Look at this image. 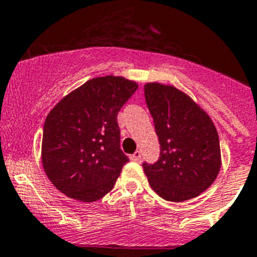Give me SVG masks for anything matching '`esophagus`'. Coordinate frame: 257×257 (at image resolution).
Here are the masks:
<instances>
[{
	"mask_svg": "<svg viewBox=\"0 0 257 257\" xmlns=\"http://www.w3.org/2000/svg\"><path fill=\"white\" fill-rule=\"evenodd\" d=\"M141 157H142V153H141L140 151H136V152L131 156V160L132 161H140Z\"/></svg>",
	"mask_w": 257,
	"mask_h": 257,
	"instance_id": "1",
	"label": "esophagus"
}]
</instances>
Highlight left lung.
Wrapping results in <instances>:
<instances>
[{"instance_id":"left-lung-1","label":"left lung","mask_w":257,"mask_h":257,"mask_svg":"<svg viewBox=\"0 0 257 257\" xmlns=\"http://www.w3.org/2000/svg\"><path fill=\"white\" fill-rule=\"evenodd\" d=\"M145 97L161 146L158 161L143 164L151 188L175 203L200 195L214 183L222 165L214 123L175 86L148 82Z\"/></svg>"}]
</instances>
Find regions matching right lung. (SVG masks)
Returning <instances> with one entry per match:
<instances>
[{
	"instance_id": "add662e5",
	"label": "right lung",
	"mask_w": 257,
	"mask_h": 257,
	"mask_svg": "<svg viewBox=\"0 0 257 257\" xmlns=\"http://www.w3.org/2000/svg\"><path fill=\"white\" fill-rule=\"evenodd\" d=\"M138 88L121 76L88 80L48 114L42 162L50 183L68 198L96 201L109 193L129 161L120 150L116 115Z\"/></svg>"
}]
</instances>
